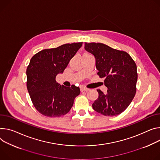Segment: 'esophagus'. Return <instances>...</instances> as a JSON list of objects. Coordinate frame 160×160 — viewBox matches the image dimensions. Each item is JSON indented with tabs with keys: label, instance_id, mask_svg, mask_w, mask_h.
Wrapping results in <instances>:
<instances>
[{
	"label": "esophagus",
	"instance_id": "esophagus-1",
	"mask_svg": "<svg viewBox=\"0 0 160 160\" xmlns=\"http://www.w3.org/2000/svg\"><path fill=\"white\" fill-rule=\"evenodd\" d=\"M80 91H89V89H88L86 88H81Z\"/></svg>",
	"mask_w": 160,
	"mask_h": 160
}]
</instances>
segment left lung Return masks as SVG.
I'll list each match as a JSON object with an SVG mask.
<instances>
[{"label": "left lung", "instance_id": "left-lung-1", "mask_svg": "<svg viewBox=\"0 0 160 160\" xmlns=\"http://www.w3.org/2000/svg\"><path fill=\"white\" fill-rule=\"evenodd\" d=\"M85 50L94 55L100 78H105L107 91L98 89L93 109L105 116L118 115L129 105L136 93L137 65L130 55L103 43H85Z\"/></svg>", "mask_w": 160, "mask_h": 160}]
</instances>
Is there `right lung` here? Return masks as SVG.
<instances>
[{
  "mask_svg": "<svg viewBox=\"0 0 160 160\" xmlns=\"http://www.w3.org/2000/svg\"><path fill=\"white\" fill-rule=\"evenodd\" d=\"M82 46V42L65 44L35 54L27 69V88L32 102L42 115L50 118L66 114L79 95L78 87L68 88L57 83L69 61Z\"/></svg>",
  "mask_w": 160,
  "mask_h": 160,
  "instance_id": "right-lung-1",
  "label": "right lung"
}]
</instances>
